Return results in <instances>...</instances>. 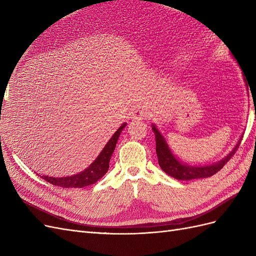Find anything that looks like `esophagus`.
<instances>
[{
	"instance_id": "34e87169",
	"label": "esophagus",
	"mask_w": 256,
	"mask_h": 256,
	"mask_svg": "<svg viewBox=\"0 0 256 256\" xmlns=\"http://www.w3.org/2000/svg\"><path fill=\"white\" fill-rule=\"evenodd\" d=\"M130 114H131V118L143 120V118H147V115H148V111H147V109H145V108L142 106H136L132 110H131Z\"/></svg>"
}]
</instances>
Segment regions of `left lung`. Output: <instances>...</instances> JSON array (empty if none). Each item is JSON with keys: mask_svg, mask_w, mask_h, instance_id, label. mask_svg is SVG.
<instances>
[{"mask_svg": "<svg viewBox=\"0 0 256 256\" xmlns=\"http://www.w3.org/2000/svg\"><path fill=\"white\" fill-rule=\"evenodd\" d=\"M152 129L154 134V138H156V152L160 168L164 170L168 175L176 178L178 180H198V178L210 177L212 175L216 174V172L220 171L224 166V164H226L232 157H233V154L238 148L239 142L242 140V138H240L238 143L235 145L234 150H232V152L228 156L224 157L222 160L216 162V164H212L210 166H193L182 164V162H180L174 156L171 150H170L166 138L161 134V132L157 129L156 126L152 125Z\"/></svg>", "mask_w": 256, "mask_h": 256, "instance_id": "1", "label": "left lung"}]
</instances>
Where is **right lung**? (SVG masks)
Segmentation results:
<instances>
[{
    "mask_svg": "<svg viewBox=\"0 0 256 256\" xmlns=\"http://www.w3.org/2000/svg\"><path fill=\"white\" fill-rule=\"evenodd\" d=\"M125 126H126V122H124L122 125L116 130V132L112 136L109 142L106 144L104 148L102 150V152L99 154V156L96 158V160L92 162L88 168H85L83 172H80L79 174H76L72 176H67V177H51V176H40V177L42 180L52 184L53 186H58V187H63V188H83V187H86V186L96 182L108 172V170H109V162H110L111 156L115 150V146H116V143H118L120 132L122 131V129L125 128Z\"/></svg>",
    "mask_w": 256,
    "mask_h": 256,
    "instance_id": "obj_1",
    "label": "right lung"
}]
</instances>
